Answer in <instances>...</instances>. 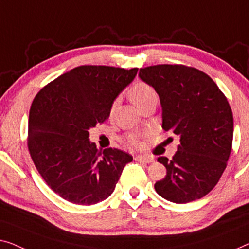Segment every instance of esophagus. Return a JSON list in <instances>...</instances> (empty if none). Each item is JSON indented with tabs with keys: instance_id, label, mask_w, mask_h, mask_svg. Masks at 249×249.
<instances>
[{
	"instance_id": "34e87169",
	"label": "esophagus",
	"mask_w": 249,
	"mask_h": 249,
	"mask_svg": "<svg viewBox=\"0 0 249 249\" xmlns=\"http://www.w3.org/2000/svg\"><path fill=\"white\" fill-rule=\"evenodd\" d=\"M135 160L143 163H151L155 161V159H153L152 157H149V156H136Z\"/></svg>"
}]
</instances>
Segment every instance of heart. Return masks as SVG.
Masks as SVG:
<instances>
[{
    "label": "heart",
    "instance_id": "1",
    "mask_svg": "<svg viewBox=\"0 0 249 249\" xmlns=\"http://www.w3.org/2000/svg\"><path fill=\"white\" fill-rule=\"evenodd\" d=\"M128 94H129V98H131V100L139 108L144 106L145 104L149 103V101L158 99V96H157L156 90L153 89L152 87L149 85V83L142 82V81L136 82L135 85H133L132 88L128 91ZM116 104H117V101H115V103H113V105H111V108H110L111 113H113L115 107H116ZM126 141H127V143H129V144H132V145L135 144V140L133 138L126 139Z\"/></svg>",
    "mask_w": 249,
    "mask_h": 249
}]
</instances>
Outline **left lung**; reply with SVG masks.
Returning a JSON list of instances; mask_svg holds the SVG:
<instances>
[{
    "mask_svg": "<svg viewBox=\"0 0 249 249\" xmlns=\"http://www.w3.org/2000/svg\"><path fill=\"white\" fill-rule=\"evenodd\" d=\"M139 76L159 94L162 128L179 138L173 159L159 157L167 169L155 190L174 203L210 193L222 176L233 136L230 105L215 82L190 66L161 64L140 69Z\"/></svg>",
    "mask_w": 249,
    "mask_h": 249,
    "instance_id": "8db88e82",
    "label": "left lung"
}]
</instances>
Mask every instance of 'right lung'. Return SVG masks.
<instances>
[{
	"mask_svg": "<svg viewBox=\"0 0 249 249\" xmlns=\"http://www.w3.org/2000/svg\"><path fill=\"white\" fill-rule=\"evenodd\" d=\"M138 69L82 65L59 75L36 94L28 124V149L38 173L66 201L91 205L113 193L133 157L99 151L89 129L109 117L116 97Z\"/></svg>",
	"mask_w": 249,
	"mask_h": 249,
	"instance_id": "right-lung-1",
	"label": "right lung"
}]
</instances>
